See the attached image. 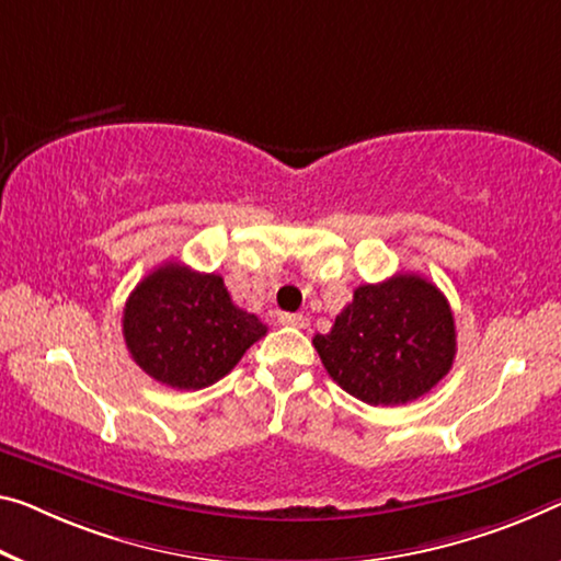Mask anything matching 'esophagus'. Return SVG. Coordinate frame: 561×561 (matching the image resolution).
Segmentation results:
<instances>
[{
    "label": "esophagus",
    "instance_id": "obj_1",
    "mask_svg": "<svg viewBox=\"0 0 561 561\" xmlns=\"http://www.w3.org/2000/svg\"><path fill=\"white\" fill-rule=\"evenodd\" d=\"M278 321L283 325H293V329H306L308 325V318L304 313H280Z\"/></svg>",
    "mask_w": 561,
    "mask_h": 561
}]
</instances>
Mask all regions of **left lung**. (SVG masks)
<instances>
[{
  "instance_id": "1",
  "label": "left lung",
  "mask_w": 561,
  "mask_h": 561,
  "mask_svg": "<svg viewBox=\"0 0 561 561\" xmlns=\"http://www.w3.org/2000/svg\"><path fill=\"white\" fill-rule=\"evenodd\" d=\"M325 370L343 391L370 407H401L449 374L456 325L449 300L416 273L366 283L313 339Z\"/></svg>"
}]
</instances>
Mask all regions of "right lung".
Returning a JSON list of instances; mask_svg holds the SVG:
<instances>
[{
	"instance_id": "obj_1",
	"label": "right lung",
	"mask_w": 561,
	"mask_h": 561,
	"mask_svg": "<svg viewBox=\"0 0 561 561\" xmlns=\"http://www.w3.org/2000/svg\"><path fill=\"white\" fill-rule=\"evenodd\" d=\"M268 329L232 304L220 275L170 261L137 283L123 335L137 366L180 391L205 389L230 374Z\"/></svg>"
}]
</instances>
